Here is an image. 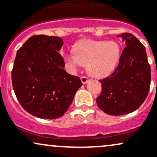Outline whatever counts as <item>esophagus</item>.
I'll list each match as a JSON object with an SVG mask.
<instances>
[{"instance_id": "1", "label": "esophagus", "mask_w": 157, "mask_h": 157, "mask_svg": "<svg viewBox=\"0 0 157 157\" xmlns=\"http://www.w3.org/2000/svg\"><path fill=\"white\" fill-rule=\"evenodd\" d=\"M80 80H81V81H82V84H84V85H86V83H88V82H89V79L87 77H84V76L81 77H80Z\"/></svg>"}]
</instances>
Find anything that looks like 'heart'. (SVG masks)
<instances>
[{
  "label": "heart",
  "mask_w": 157,
  "mask_h": 157,
  "mask_svg": "<svg viewBox=\"0 0 157 157\" xmlns=\"http://www.w3.org/2000/svg\"><path fill=\"white\" fill-rule=\"evenodd\" d=\"M73 53L65 54L66 66L72 72L86 63L88 71L97 78H104L117 67L122 55L121 45L117 40L85 39L77 42Z\"/></svg>",
  "instance_id": "1"
}]
</instances>
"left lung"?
I'll return each mask as SVG.
<instances>
[{
  "instance_id": "obj_1",
  "label": "left lung",
  "mask_w": 157,
  "mask_h": 157,
  "mask_svg": "<svg viewBox=\"0 0 157 157\" xmlns=\"http://www.w3.org/2000/svg\"><path fill=\"white\" fill-rule=\"evenodd\" d=\"M117 37H121L126 47L115 71L100 80L102 92L96 100L102 111L113 116L139 109L146 99L151 84V67L145 46L131 33Z\"/></svg>"
}]
</instances>
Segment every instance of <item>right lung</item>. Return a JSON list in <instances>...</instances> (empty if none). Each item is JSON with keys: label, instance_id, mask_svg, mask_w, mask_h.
<instances>
[{"label": "right lung", "instance_id": "right-lung-1", "mask_svg": "<svg viewBox=\"0 0 157 157\" xmlns=\"http://www.w3.org/2000/svg\"><path fill=\"white\" fill-rule=\"evenodd\" d=\"M63 45L59 37L34 35L17 52L12 71L14 91L23 109L37 117H62L82 85L80 77L63 68Z\"/></svg>", "mask_w": 157, "mask_h": 157}]
</instances>
